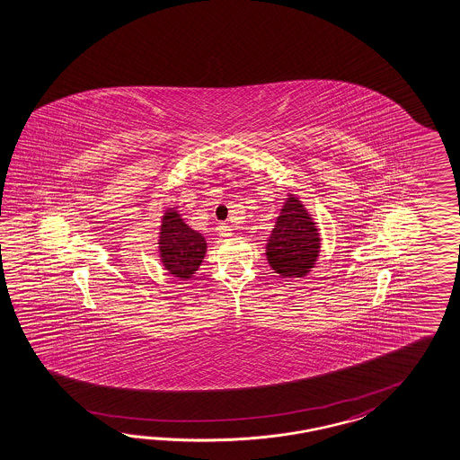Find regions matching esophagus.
Returning a JSON list of instances; mask_svg holds the SVG:
<instances>
[{
  "instance_id": "1",
  "label": "esophagus",
  "mask_w": 460,
  "mask_h": 460,
  "mask_svg": "<svg viewBox=\"0 0 460 460\" xmlns=\"http://www.w3.org/2000/svg\"><path fill=\"white\" fill-rule=\"evenodd\" d=\"M217 234L221 239H227V237L233 236V229L227 224H221V226H217Z\"/></svg>"
}]
</instances>
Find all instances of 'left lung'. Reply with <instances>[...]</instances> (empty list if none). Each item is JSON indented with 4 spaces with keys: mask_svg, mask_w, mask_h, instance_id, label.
<instances>
[{
    "mask_svg": "<svg viewBox=\"0 0 460 460\" xmlns=\"http://www.w3.org/2000/svg\"><path fill=\"white\" fill-rule=\"evenodd\" d=\"M320 244V233L311 214L296 196L289 194L266 244L270 266L281 278H303L314 268Z\"/></svg>",
    "mask_w": 460,
    "mask_h": 460,
    "instance_id": "obj_1",
    "label": "left lung"
}]
</instances>
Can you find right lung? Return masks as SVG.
I'll use <instances>...</instances> for the list:
<instances>
[{
	"mask_svg": "<svg viewBox=\"0 0 460 460\" xmlns=\"http://www.w3.org/2000/svg\"><path fill=\"white\" fill-rule=\"evenodd\" d=\"M159 254L167 273L181 279H190L206 256L208 243L204 236L190 229L175 208L162 216L159 233Z\"/></svg>",
	"mask_w": 460,
	"mask_h": 460,
	"instance_id": "add662e5",
	"label": "right lung"
}]
</instances>
